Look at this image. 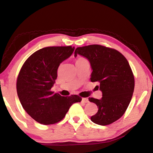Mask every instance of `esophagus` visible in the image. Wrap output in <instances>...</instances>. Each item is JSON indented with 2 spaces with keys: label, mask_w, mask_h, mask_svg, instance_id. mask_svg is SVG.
Masks as SVG:
<instances>
[{
  "label": "esophagus",
  "mask_w": 153,
  "mask_h": 153,
  "mask_svg": "<svg viewBox=\"0 0 153 153\" xmlns=\"http://www.w3.org/2000/svg\"><path fill=\"white\" fill-rule=\"evenodd\" d=\"M82 101V102H84V103H87V102H88V98H83Z\"/></svg>",
  "instance_id": "1"
}]
</instances>
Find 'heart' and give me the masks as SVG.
I'll list each match as a JSON object with an SVG mask.
<instances>
[{
    "label": "heart",
    "instance_id": "heart-1",
    "mask_svg": "<svg viewBox=\"0 0 153 153\" xmlns=\"http://www.w3.org/2000/svg\"><path fill=\"white\" fill-rule=\"evenodd\" d=\"M82 60H85V59L84 58H79L77 61H82Z\"/></svg>",
    "mask_w": 153,
    "mask_h": 153
}]
</instances>
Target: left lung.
Here are the masks:
<instances>
[{
  "label": "left lung",
  "mask_w": 153,
  "mask_h": 153,
  "mask_svg": "<svg viewBox=\"0 0 153 153\" xmlns=\"http://www.w3.org/2000/svg\"><path fill=\"white\" fill-rule=\"evenodd\" d=\"M79 55L89 61L92 72V82H99L102 93L100 99L89 98L95 103L98 112L90 120L106 126L119 120L128 108L134 90V77L125 56L115 49L93 45L78 47L74 56Z\"/></svg>",
  "instance_id": "obj_1"
}]
</instances>
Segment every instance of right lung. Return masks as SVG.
<instances>
[{
    "mask_svg": "<svg viewBox=\"0 0 153 153\" xmlns=\"http://www.w3.org/2000/svg\"><path fill=\"white\" fill-rule=\"evenodd\" d=\"M74 49L71 46L41 48L33 53L21 69L17 79L18 97L24 109L38 123H57L74 103L81 102L82 98L77 95L65 97L51 91L59 65L72 55Z\"/></svg>",
    "mask_w": 153,
    "mask_h": 153,
    "instance_id": "add662e5",
    "label": "right lung"
}]
</instances>
